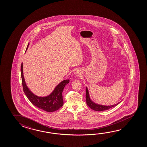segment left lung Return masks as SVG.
<instances>
[{
	"label": "left lung",
	"instance_id": "1",
	"mask_svg": "<svg viewBox=\"0 0 147 147\" xmlns=\"http://www.w3.org/2000/svg\"><path fill=\"white\" fill-rule=\"evenodd\" d=\"M86 102L88 106H89L90 108L92 109V110H93L94 111H105L107 110H109V109L112 108L118 105V104L120 103L118 102L117 104L111 105V106H104V105H101L99 104H96L94 102L92 101L89 95V91L88 89L86 87Z\"/></svg>",
	"mask_w": 147,
	"mask_h": 147
}]
</instances>
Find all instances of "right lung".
Returning <instances> with one entry per match:
<instances>
[{
    "instance_id": "add662e5",
    "label": "right lung",
    "mask_w": 147,
    "mask_h": 147,
    "mask_svg": "<svg viewBox=\"0 0 147 147\" xmlns=\"http://www.w3.org/2000/svg\"><path fill=\"white\" fill-rule=\"evenodd\" d=\"M28 47L29 44L27 46L26 50L28 48ZM21 75L22 84L24 94L32 104L34 105V106L44 111L50 112L56 111L63 106V100L62 95L63 90L65 85H67L70 82L69 80H64L60 82L55 88L52 93L48 96L40 97L37 96L33 93L27 86L24 80L22 63L21 65Z\"/></svg>"
}]
</instances>
